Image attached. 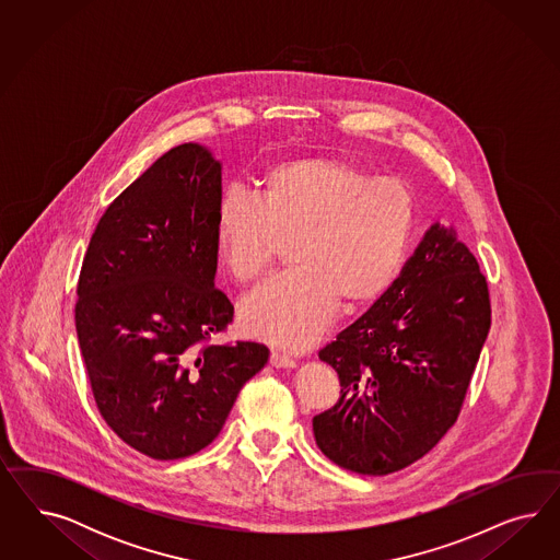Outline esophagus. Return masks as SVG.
Segmentation results:
<instances>
[{"instance_id": "obj_1", "label": "esophagus", "mask_w": 560, "mask_h": 560, "mask_svg": "<svg viewBox=\"0 0 560 560\" xmlns=\"http://www.w3.org/2000/svg\"><path fill=\"white\" fill-rule=\"evenodd\" d=\"M272 368H277V370H293L295 368V361L288 355H281V353H271Z\"/></svg>"}]
</instances>
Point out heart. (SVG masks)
I'll list each match as a JSON object with an SVG mask.
<instances>
[{
  "label": "heart",
  "mask_w": 560,
  "mask_h": 560,
  "mask_svg": "<svg viewBox=\"0 0 560 560\" xmlns=\"http://www.w3.org/2000/svg\"><path fill=\"white\" fill-rule=\"evenodd\" d=\"M417 228L407 183L342 158L272 166L258 201L228 190L215 211V250L237 283L258 281L283 244L295 271L275 277L240 304L246 337L300 353L323 337L339 304H372L402 269Z\"/></svg>",
  "instance_id": "heart-1"
}]
</instances>
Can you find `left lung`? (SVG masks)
I'll return each mask as SVG.
<instances>
[{"label":"left lung","instance_id":"8db88e82","mask_svg":"<svg viewBox=\"0 0 560 560\" xmlns=\"http://www.w3.org/2000/svg\"><path fill=\"white\" fill-rule=\"evenodd\" d=\"M491 328L487 279L454 225L435 221L400 277L320 351L339 402L312 427L324 456L384 476L423 458L456 423Z\"/></svg>","mask_w":560,"mask_h":560}]
</instances>
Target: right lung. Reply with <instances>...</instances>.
<instances>
[{"instance_id": "obj_1", "label": "right lung", "mask_w": 560, "mask_h": 560, "mask_svg": "<svg viewBox=\"0 0 560 560\" xmlns=\"http://www.w3.org/2000/svg\"><path fill=\"white\" fill-rule=\"evenodd\" d=\"M220 199V160L176 145L108 205L84 256L75 330L94 400L150 458L207 447L269 361L258 342L205 345L234 318L215 289Z\"/></svg>"}]
</instances>
